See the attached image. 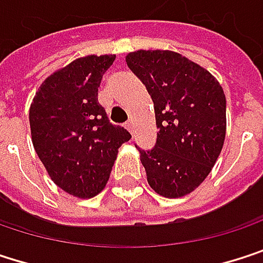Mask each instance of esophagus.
<instances>
[{"label": "esophagus", "instance_id": "esophagus-1", "mask_svg": "<svg viewBox=\"0 0 263 263\" xmlns=\"http://www.w3.org/2000/svg\"><path fill=\"white\" fill-rule=\"evenodd\" d=\"M125 128L130 132V133H133L135 132V125H133V121H127L125 122Z\"/></svg>", "mask_w": 263, "mask_h": 263}]
</instances>
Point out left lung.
Returning a JSON list of instances; mask_svg holds the SVG:
<instances>
[{
	"label": "left lung",
	"instance_id": "left-lung-1",
	"mask_svg": "<svg viewBox=\"0 0 263 263\" xmlns=\"http://www.w3.org/2000/svg\"><path fill=\"white\" fill-rule=\"evenodd\" d=\"M155 105L156 145L139 150L148 185L161 196L195 192L216 164L227 133V101L219 81L172 50H136L125 57Z\"/></svg>",
	"mask_w": 263,
	"mask_h": 263
}]
</instances>
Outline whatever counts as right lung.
I'll list each match as a JSON object with an SVG mask.
<instances>
[{"label": "right lung", "mask_w": 263, "mask_h": 263, "mask_svg": "<svg viewBox=\"0 0 263 263\" xmlns=\"http://www.w3.org/2000/svg\"><path fill=\"white\" fill-rule=\"evenodd\" d=\"M115 55H88L53 71L29 110L35 152L50 179L66 193L90 199L104 190L118 148L132 135L113 125L98 102L102 74Z\"/></svg>", "instance_id": "right-lung-1"}]
</instances>
